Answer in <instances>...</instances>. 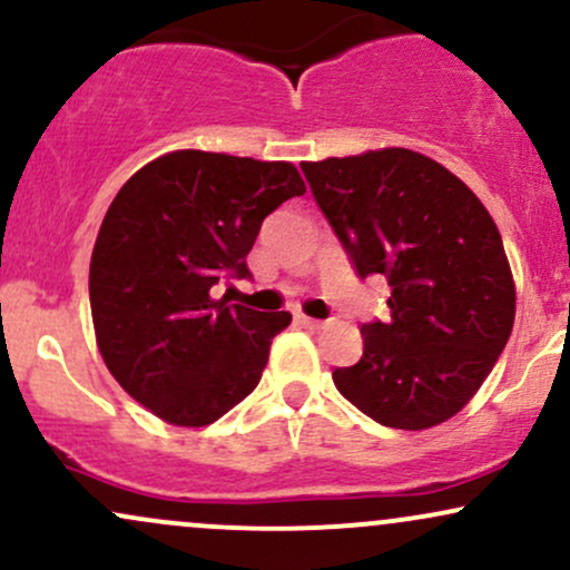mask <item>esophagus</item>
<instances>
[{
    "label": "esophagus",
    "mask_w": 570,
    "mask_h": 570,
    "mask_svg": "<svg viewBox=\"0 0 570 570\" xmlns=\"http://www.w3.org/2000/svg\"><path fill=\"white\" fill-rule=\"evenodd\" d=\"M297 324L305 326V330H324L326 322H322V318H311V316H297Z\"/></svg>",
    "instance_id": "1"
}]
</instances>
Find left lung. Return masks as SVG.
I'll list each match as a JSON object with an SVG mask.
<instances>
[{
	"mask_svg": "<svg viewBox=\"0 0 570 570\" xmlns=\"http://www.w3.org/2000/svg\"><path fill=\"white\" fill-rule=\"evenodd\" d=\"M358 278L385 276L389 322L362 324L364 353L332 372L381 426L448 421L499 362L514 281L499 227L448 168L402 147L299 163Z\"/></svg>",
	"mask_w": 570,
	"mask_h": 570,
	"instance_id": "obj_1",
	"label": "left lung"
}]
</instances>
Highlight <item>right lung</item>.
<instances>
[{
    "label": "right lung",
    "mask_w": 570,
    "mask_h": 570,
    "mask_svg": "<svg viewBox=\"0 0 570 570\" xmlns=\"http://www.w3.org/2000/svg\"><path fill=\"white\" fill-rule=\"evenodd\" d=\"M303 193L292 163L179 149L115 195L90 257V313L104 364L153 415L208 426L257 389L292 313L212 289L248 276L263 219Z\"/></svg>",
    "instance_id": "obj_1"
}]
</instances>
